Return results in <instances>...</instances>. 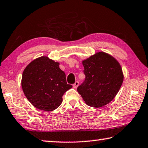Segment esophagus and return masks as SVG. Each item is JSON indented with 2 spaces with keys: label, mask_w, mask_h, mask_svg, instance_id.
Segmentation results:
<instances>
[{
  "label": "esophagus",
  "mask_w": 148,
  "mask_h": 148,
  "mask_svg": "<svg viewBox=\"0 0 148 148\" xmlns=\"http://www.w3.org/2000/svg\"><path fill=\"white\" fill-rule=\"evenodd\" d=\"M78 86H79V82L78 81H76L75 83L73 84V86L74 88H77V87H78Z\"/></svg>",
  "instance_id": "obj_1"
}]
</instances>
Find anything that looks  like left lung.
Listing matches in <instances>:
<instances>
[{
  "instance_id": "obj_1",
  "label": "left lung",
  "mask_w": 148,
  "mask_h": 148,
  "mask_svg": "<svg viewBox=\"0 0 148 148\" xmlns=\"http://www.w3.org/2000/svg\"><path fill=\"white\" fill-rule=\"evenodd\" d=\"M85 80L77 91L87 105L101 108L112 101L121 86L124 76L115 58L99 52L83 60Z\"/></svg>"
}]
</instances>
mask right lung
<instances>
[{"label":"right lung","instance_id":"add662e5","mask_svg":"<svg viewBox=\"0 0 148 148\" xmlns=\"http://www.w3.org/2000/svg\"><path fill=\"white\" fill-rule=\"evenodd\" d=\"M60 64L41 56L27 65L22 74L21 87L31 103L38 110L52 111L61 105L62 96L72 88L67 84Z\"/></svg>","mask_w":148,"mask_h":148}]
</instances>
